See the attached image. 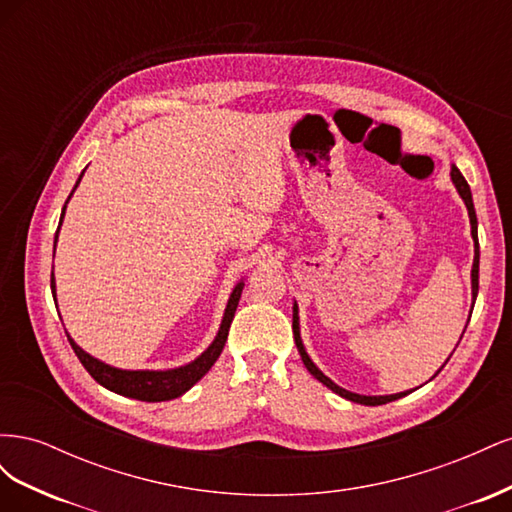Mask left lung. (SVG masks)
Segmentation results:
<instances>
[{"mask_svg": "<svg viewBox=\"0 0 512 512\" xmlns=\"http://www.w3.org/2000/svg\"><path fill=\"white\" fill-rule=\"evenodd\" d=\"M451 179H453V183H455V188H457V192H459V196L463 198V203H466V207H468V213H470V224H472V237H474V267H472V294H474V299H476V294H478V241H476V211H474V203H472V192H470V185H468V181L463 179V175L459 173V168L457 166H453L451 168ZM292 333H294V344H297V348H299V354H301V359H303V365L307 367V371L309 374H312L316 380H320L324 386H329V389L333 391V393H337V395H342V397H346V399H350V401H356V404H363V406H382V404H389V401H395V399H399V397H404V395H408V393H397V395H380V397H367V395H356V393H350V391H346V389H342V386H337L335 382H331L327 376L322 374V371L312 363V359H309L307 356V352H305V348H303V342H301V335H299V309H297V303H294V307H292Z\"/></svg>", "mask_w": 512, "mask_h": 512, "instance_id": "left-lung-1", "label": "left lung"}]
</instances>
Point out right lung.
Masks as SVG:
<instances>
[{"label":"right lung","mask_w":512,"mask_h":512,"mask_svg":"<svg viewBox=\"0 0 512 512\" xmlns=\"http://www.w3.org/2000/svg\"><path fill=\"white\" fill-rule=\"evenodd\" d=\"M79 181H76V185H79ZM76 185H74V188H76ZM64 215H66V205H64V211H61V220H64ZM61 220H59V226H61ZM57 232H55V243H57ZM51 290H53V299H55V277H53V273H51ZM241 290H243V282H239L235 286V290H232V294H230L228 305H226V312H224V320H222V327L218 331V337L213 339V344L203 354H200L196 361H192L190 365H185V367L168 369V371H126V369H115L111 365H106V363L94 359V356H89L83 348H79V346L72 342L70 335H68V342H70L74 354L79 356V361L83 363V367L89 371V376L94 378L98 384H102L104 389L113 391V393H119L123 397L141 399V401H168V399H175V397L183 395L188 389H192V386L211 369V365L218 361V356L222 354L224 344H226L230 322H232V318H235V312H237V305H239V299H241Z\"/></svg>","instance_id":"1"}]
</instances>
